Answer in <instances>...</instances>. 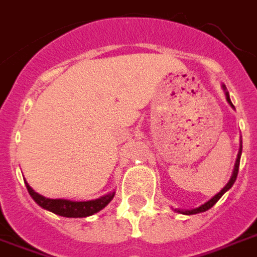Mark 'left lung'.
Masks as SVG:
<instances>
[{
  "mask_svg": "<svg viewBox=\"0 0 257 257\" xmlns=\"http://www.w3.org/2000/svg\"><path fill=\"white\" fill-rule=\"evenodd\" d=\"M223 88L225 89V86L223 85ZM225 96H227V101H228V102H229V104H231L232 108H233V105H232L231 100H229V94H228V92H225ZM241 149H243V145H241V147H240L239 155H237V159H236L235 169H233V175H232L231 180H229V181H228L227 185H225V187H224L223 189H221V191H220L219 193H217V195L213 196V197H212V199L209 200V201H207V203L203 204V205H200L199 208H195V209H191V211H177V212H181V213H184V215H195V213H200V212H205V211H208V209H209V208L213 207V205H215V204L217 203V201H219L220 197H221V196H223L224 193H225V192H227L228 189H229V188H231L232 185H233V184H235L236 177H237V173H239V165H240V156H241Z\"/></svg>",
  "mask_w": 257,
  "mask_h": 257,
  "instance_id": "left-lung-1",
  "label": "left lung"
}]
</instances>
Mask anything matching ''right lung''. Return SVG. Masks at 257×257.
I'll return each mask as SVG.
<instances>
[{
    "label": "right lung",
    "instance_id": "obj_1",
    "mask_svg": "<svg viewBox=\"0 0 257 257\" xmlns=\"http://www.w3.org/2000/svg\"><path fill=\"white\" fill-rule=\"evenodd\" d=\"M26 188H28L29 195L33 197L34 201L40 207L53 212L56 215L64 216V217H86V216H90L93 213H97L102 208H105V205H108V203H110V200L114 196V192H113V193L105 195L96 200L70 201V200L64 199H46L44 196L38 195L37 192H34L28 183H26Z\"/></svg>",
    "mask_w": 257,
    "mask_h": 257
}]
</instances>
